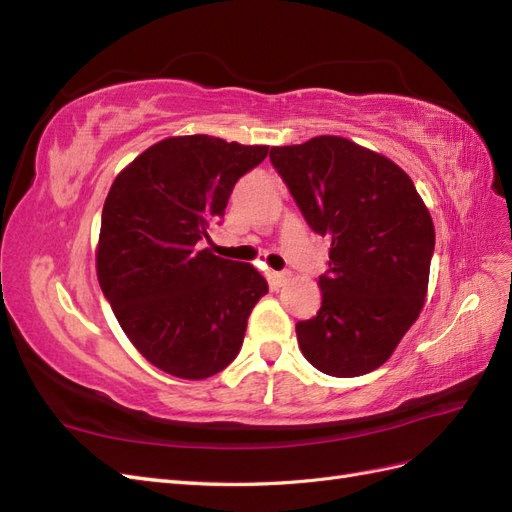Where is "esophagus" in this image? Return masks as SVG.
I'll return each mask as SVG.
<instances>
[{
  "instance_id": "obj_1",
  "label": "esophagus",
  "mask_w": 512,
  "mask_h": 512,
  "mask_svg": "<svg viewBox=\"0 0 512 512\" xmlns=\"http://www.w3.org/2000/svg\"><path fill=\"white\" fill-rule=\"evenodd\" d=\"M286 280H288V273H286V271H271V273H269V282H271L273 288L284 286Z\"/></svg>"
}]
</instances>
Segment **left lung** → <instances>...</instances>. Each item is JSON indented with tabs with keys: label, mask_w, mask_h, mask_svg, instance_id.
Returning a JSON list of instances; mask_svg holds the SVG:
<instances>
[{
	"label": "left lung",
	"mask_w": 512,
	"mask_h": 512,
	"mask_svg": "<svg viewBox=\"0 0 512 512\" xmlns=\"http://www.w3.org/2000/svg\"><path fill=\"white\" fill-rule=\"evenodd\" d=\"M269 158L309 228L331 241L322 305L297 322L301 352L322 374H369L423 309L431 215L404 170L348 138L271 147Z\"/></svg>",
	"instance_id": "8db88e82"
}]
</instances>
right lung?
Masks as SVG:
<instances>
[{
    "mask_svg": "<svg viewBox=\"0 0 512 512\" xmlns=\"http://www.w3.org/2000/svg\"><path fill=\"white\" fill-rule=\"evenodd\" d=\"M267 153L207 134L166 138L123 168L106 196L100 288L136 350L170 376L203 380L228 367L269 292L252 265L203 250L235 183Z\"/></svg>",
    "mask_w": 512,
    "mask_h": 512,
    "instance_id": "obj_1",
    "label": "right lung"
}]
</instances>
